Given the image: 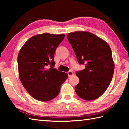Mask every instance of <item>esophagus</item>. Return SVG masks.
<instances>
[{
	"label": "esophagus",
	"mask_w": 129,
	"mask_h": 129,
	"mask_svg": "<svg viewBox=\"0 0 129 129\" xmlns=\"http://www.w3.org/2000/svg\"><path fill=\"white\" fill-rule=\"evenodd\" d=\"M68 76H72L74 75V73L72 72V71H69V72H68Z\"/></svg>",
	"instance_id": "esophagus-1"
}]
</instances>
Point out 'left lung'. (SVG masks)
<instances>
[{
	"label": "left lung",
	"instance_id": "left-lung-1",
	"mask_svg": "<svg viewBox=\"0 0 129 129\" xmlns=\"http://www.w3.org/2000/svg\"><path fill=\"white\" fill-rule=\"evenodd\" d=\"M80 64L85 69L76 73L79 83L76 94L85 100H93L102 95L113 78L114 62L110 46L105 40L90 32L76 31L67 34Z\"/></svg>",
	"mask_w": 129,
	"mask_h": 129
}]
</instances>
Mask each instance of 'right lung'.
<instances>
[{
  "label": "right lung",
  "instance_id": "right-lung-1",
  "mask_svg": "<svg viewBox=\"0 0 129 129\" xmlns=\"http://www.w3.org/2000/svg\"><path fill=\"white\" fill-rule=\"evenodd\" d=\"M64 34H37L26 41L18 56L19 76L29 94L40 101H50L60 92L68 74L53 69L56 49ZM49 64L51 68L47 69Z\"/></svg>",
  "mask_w": 129,
  "mask_h": 129
}]
</instances>
